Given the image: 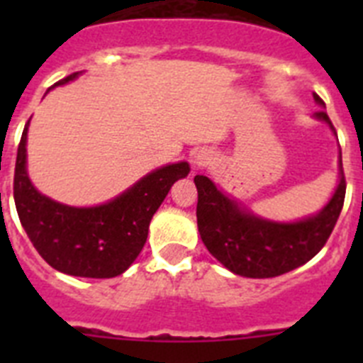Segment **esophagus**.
Segmentation results:
<instances>
[{
	"label": "esophagus",
	"instance_id": "esophagus-1",
	"mask_svg": "<svg viewBox=\"0 0 363 363\" xmlns=\"http://www.w3.org/2000/svg\"><path fill=\"white\" fill-rule=\"evenodd\" d=\"M209 160H211L209 152H205V150H196V152L192 154L191 162H192V167H194V169H200V167L207 165V163H209Z\"/></svg>",
	"mask_w": 363,
	"mask_h": 363
}]
</instances>
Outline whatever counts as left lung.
<instances>
[{"mask_svg":"<svg viewBox=\"0 0 363 363\" xmlns=\"http://www.w3.org/2000/svg\"><path fill=\"white\" fill-rule=\"evenodd\" d=\"M314 101L325 108L323 99ZM336 134L325 111L314 114ZM338 185L331 200L316 214L296 221H274L256 216L252 211L216 187L207 176H194L198 189V230L207 251L223 267L245 278H274L307 264L318 255L331 236L345 198L342 150L338 152Z\"/></svg>","mask_w":363,"mask_h":363,"instance_id":"obj_1","label":"left lung"}]
</instances>
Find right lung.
I'll return each instance as SVG.
<instances>
[{"label":"right lung","mask_w":363,"mask_h":363,"mask_svg":"<svg viewBox=\"0 0 363 363\" xmlns=\"http://www.w3.org/2000/svg\"><path fill=\"white\" fill-rule=\"evenodd\" d=\"M74 72L57 85L74 82ZM25 125L14 171V201L21 225L41 258L56 271L79 278H114L142 252L154 213L174 182L191 171L187 162L169 163L138 179L116 198L92 207H72L45 196L27 171Z\"/></svg>","instance_id":"right-lung-1"}]
</instances>
